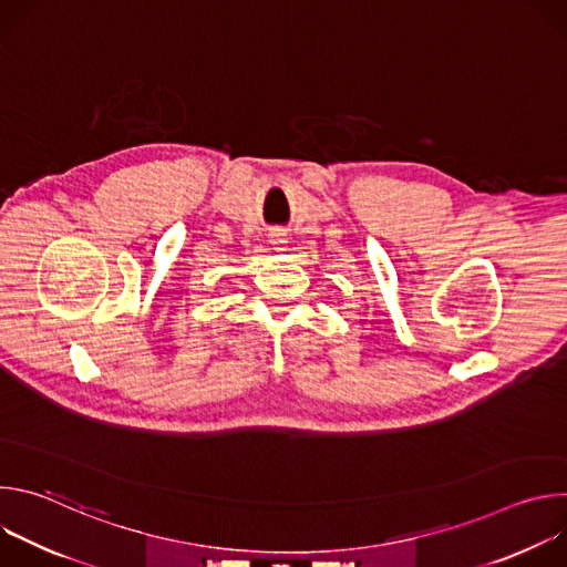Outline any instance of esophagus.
<instances>
[{
	"label": "esophagus",
	"mask_w": 567,
	"mask_h": 567,
	"mask_svg": "<svg viewBox=\"0 0 567 567\" xmlns=\"http://www.w3.org/2000/svg\"><path fill=\"white\" fill-rule=\"evenodd\" d=\"M269 239H271V245H274L276 251H287V233L276 228V230L269 233Z\"/></svg>",
	"instance_id": "1"
}]
</instances>
